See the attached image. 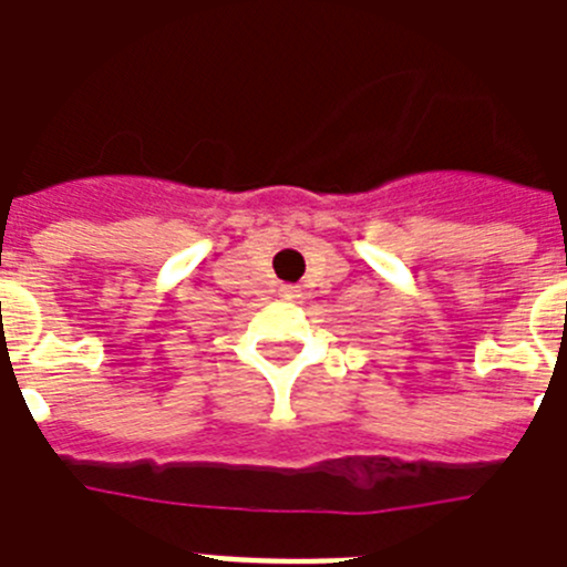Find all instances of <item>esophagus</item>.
I'll list each match as a JSON object with an SVG mask.
<instances>
[{
  "mask_svg": "<svg viewBox=\"0 0 567 567\" xmlns=\"http://www.w3.org/2000/svg\"><path fill=\"white\" fill-rule=\"evenodd\" d=\"M295 292H298V289L287 287V289H284V298H295Z\"/></svg>",
  "mask_w": 567,
  "mask_h": 567,
  "instance_id": "esophagus-1",
  "label": "esophagus"
}]
</instances>
